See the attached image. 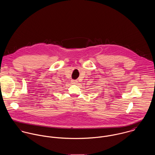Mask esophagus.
Segmentation results:
<instances>
[{
    "label": "esophagus",
    "instance_id": "obj_1",
    "mask_svg": "<svg viewBox=\"0 0 155 155\" xmlns=\"http://www.w3.org/2000/svg\"><path fill=\"white\" fill-rule=\"evenodd\" d=\"M71 82H72V83H73V84H77V83H78V81L76 80H72L71 81Z\"/></svg>",
    "mask_w": 155,
    "mask_h": 155
}]
</instances>
